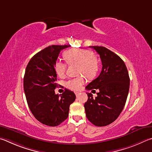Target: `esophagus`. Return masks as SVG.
<instances>
[{
	"label": "esophagus",
	"mask_w": 152,
	"mask_h": 152,
	"mask_svg": "<svg viewBox=\"0 0 152 152\" xmlns=\"http://www.w3.org/2000/svg\"><path fill=\"white\" fill-rule=\"evenodd\" d=\"M79 94H80V93H79V92H75V95H76L77 97H79Z\"/></svg>",
	"instance_id": "esophagus-1"
}]
</instances>
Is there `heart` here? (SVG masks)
Returning a JSON list of instances; mask_svg holds the SVG:
<instances>
[{
    "label": "heart",
    "instance_id": "heart-1",
    "mask_svg": "<svg viewBox=\"0 0 152 152\" xmlns=\"http://www.w3.org/2000/svg\"><path fill=\"white\" fill-rule=\"evenodd\" d=\"M64 58L69 65H77V73L84 75L87 78L94 77L99 67V61L91 50L85 49H72L64 53ZM66 64L57 61L55 64V70L60 77L65 76ZM85 83V77L79 75L69 79L66 83L68 88L74 91H79Z\"/></svg>",
    "mask_w": 152,
    "mask_h": 152
}]
</instances>
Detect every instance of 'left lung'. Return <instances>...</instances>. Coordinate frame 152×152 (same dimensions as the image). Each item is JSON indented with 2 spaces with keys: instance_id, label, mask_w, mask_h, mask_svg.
Returning <instances> with one entry per match:
<instances>
[{
  "instance_id": "1",
  "label": "left lung",
  "mask_w": 152,
  "mask_h": 152,
  "mask_svg": "<svg viewBox=\"0 0 152 152\" xmlns=\"http://www.w3.org/2000/svg\"><path fill=\"white\" fill-rule=\"evenodd\" d=\"M96 50L102 63L98 77L86 87L98 89L97 96L87 93L88 99L84 105L87 118L95 126H106L118 118L126 104L129 89V73L124 61L104 47L89 46ZM94 91V90H93Z\"/></svg>"
}]
</instances>
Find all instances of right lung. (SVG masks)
<instances>
[{"mask_svg":"<svg viewBox=\"0 0 152 152\" xmlns=\"http://www.w3.org/2000/svg\"><path fill=\"white\" fill-rule=\"evenodd\" d=\"M70 45H51L34 55L26 66L23 79L28 107L41 124L55 127L68 118L69 106L76 96L69 89L55 94L58 87L55 64L61 50Z\"/></svg>","mask_w":152,"mask_h":152,"instance_id":"obj_1","label":"right lung"}]
</instances>
